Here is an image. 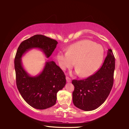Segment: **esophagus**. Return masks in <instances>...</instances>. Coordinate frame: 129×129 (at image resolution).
<instances>
[{
	"mask_svg": "<svg viewBox=\"0 0 129 129\" xmlns=\"http://www.w3.org/2000/svg\"><path fill=\"white\" fill-rule=\"evenodd\" d=\"M66 79H67V81L68 82H71V79L68 77H66Z\"/></svg>",
	"mask_w": 129,
	"mask_h": 129,
	"instance_id": "34e87169",
	"label": "esophagus"
}]
</instances>
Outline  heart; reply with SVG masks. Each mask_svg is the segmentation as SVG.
Returning <instances> with one entry per match:
<instances>
[{
    "label": "heart",
    "instance_id": "obj_1",
    "mask_svg": "<svg viewBox=\"0 0 129 129\" xmlns=\"http://www.w3.org/2000/svg\"><path fill=\"white\" fill-rule=\"evenodd\" d=\"M104 50L101 45L89 40H82L68 48L67 53L58 52L56 58L61 69L72 68L75 62L76 73L81 77L93 75L102 62Z\"/></svg>",
    "mask_w": 129,
    "mask_h": 129
}]
</instances>
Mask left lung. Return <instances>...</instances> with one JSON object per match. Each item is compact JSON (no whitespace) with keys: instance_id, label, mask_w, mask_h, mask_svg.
Instances as JSON below:
<instances>
[{"instance_id":"obj_1","label":"left lung","mask_w":129,"mask_h":129,"mask_svg":"<svg viewBox=\"0 0 129 129\" xmlns=\"http://www.w3.org/2000/svg\"><path fill=\"white\" fill-rule=\"evenodd\" d=\"M115 58L112 49L99 71L84 80L72 81L75 86L73 102L75 106L84 111L93 110L105 101L113 85Z\"/></svg>"}]
</instances>
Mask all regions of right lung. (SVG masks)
Segmentation results:
<instances>
[{
	"instance_id": "obj_1",
	"label": "right lung",
	"mask_w": 129,
	"mask_h": 129,
	"mask_svg": "<svg viewBox=\"0 0 129 129\" xmlns=\"http://www.w3.org/2000/svg\"><path fill=\"white\" fill-rule=\"evenodd\" d=\"M57 41L42 35H36L23 41L15 58L17 88L28 104L37 109H45L55 105L57 93L64 88L66 78L63 71L53 61L48 60L41 72L31 76L24 68L21 57L30 49L41 50L49 58L56 48Z\"/></svg>"
}]
</instances>
